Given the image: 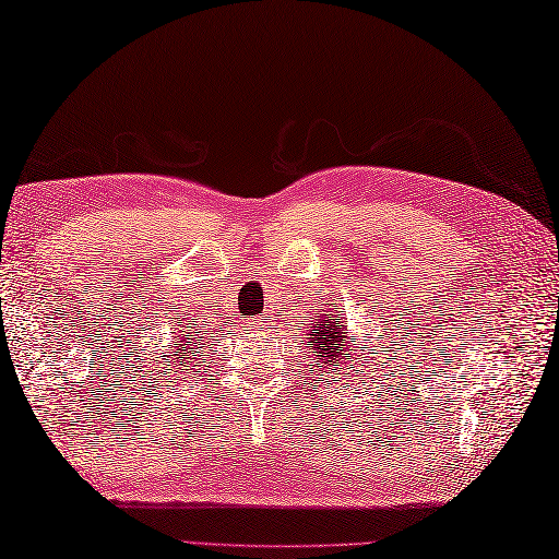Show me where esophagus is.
<instances>
[{"label":"esophagus","instance_id":"34e87169","mask_svg":"<svg viewBox=\"0 0 559 559\" xmlns=\"http://www.w3.org/2000/svg\"><path fill=\"white\" fill-rule=\"evenodd\" d=\"M252 329H255V331H262V329H265V321H262V319L252 321Z\"/></svg>","mask_w":559,"mask_h":559}]
</instances>
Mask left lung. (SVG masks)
<instances>
[{"label": "left lung", "mask_w": 559, "mask_h": 559, "mask_svg": "<svg viewBox=\"0 0 559 559\" xmlns=\"http://www.w3.org/2000/svg\"><path fill=\"white\" fill-rule=\"evenodd\" d=\"M307 329V347L313 353L316 372L329 377L333 384L343 382V379L347 382L350 377H360L357 362H362V355L367 353H360L357 347H360V341L367 333H350L345 313L321 309ZM319 382H323V377H319Z\"/></svg>", "instance_id": "1"}]
</instances>
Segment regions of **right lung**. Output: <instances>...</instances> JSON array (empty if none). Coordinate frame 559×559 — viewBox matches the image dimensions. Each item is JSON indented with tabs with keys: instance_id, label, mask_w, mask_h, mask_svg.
<instances>
[{
	"instance_id": "obj_1",
	"label": "right lung",
	"mask_w": 559,
	"mask_h": 559,
	"mask_svg": "<svg viewBox=\"0 0 559 559\" xmlns=\"http://www.w3.org/2000/svg\"><path fill=\"white\" fill-rule=\"evenodd\" d=\"M199 338H202V325H199L194 319L180 323L175 329V333L170 335V355L165 360H170L173 372H182V370H194L197 360H199ZM167 372V374H173ZM157 374H163V370H157ZM189 374V372H182Z\"/></svg>"
}]
</instances>
